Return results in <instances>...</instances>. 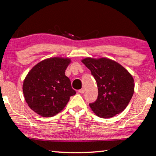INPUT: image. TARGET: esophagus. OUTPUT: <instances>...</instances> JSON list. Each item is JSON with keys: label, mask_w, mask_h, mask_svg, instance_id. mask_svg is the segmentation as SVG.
<instances>
[{"label": "esophagus", "mask_w": 156, "mask_h": 156, "mask_svg": "<svg viewBox=\"0 0 156 156\" xmlns=\"http://www.w3.org/2000/svg\"><path fill=\"white\" fill-rule=\"evenodd\" d=\"M78 92H79V93H80V94H83L84 92V88H82V89H79Z\"/></svg>", "instance_id": "esophagus-1"}]
</instances>
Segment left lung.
Instances as JSON below:
<instances>
[{
    "label": "left lung",
    "instance_id": "8db88e82",
    "mask_svg": "<svg viewBox=\"0 0 156 156\" xmlns=\"http://www.w3.org/2000/svg\"><path fill=\"white\" fill-rule=\"evenodd\" d=\"M96 81L98 96L89 103L96 115L109 118L123 112L130 102L134 92L132 76L119 63L101 58H87L82 60Z\"/></svg>",
    "mask_w": 156,
    "mask_h": 156
}]
</instances>
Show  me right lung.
Instances as JSON below:
<instances>
[{"mask_svg": "<svg viewBox=\"0 0 156 156\" xmlns=\"http://www.w3.org/2000/svg\"><path fill=\"white\" fill-rule=\"evenodd\" d=\"M68 58H51L38 63L26 76L23 91L28 106L43 117H51L64 109L76 94L65 70Z\"/></svg>", "mask_w": 156, "mask_h": 156, "instance_id": "obj_1", "label": "right lung"}]
</instances>
